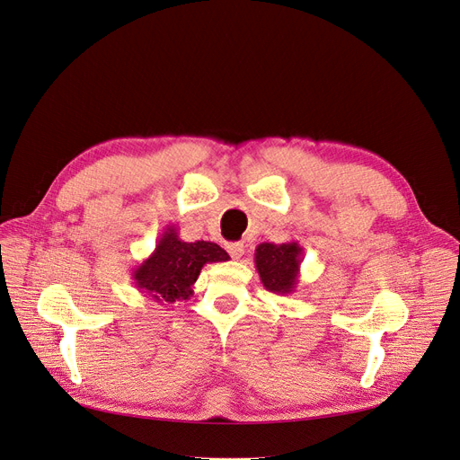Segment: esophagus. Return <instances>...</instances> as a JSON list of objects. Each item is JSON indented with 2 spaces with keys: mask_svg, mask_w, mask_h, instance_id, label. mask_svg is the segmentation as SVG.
I'll return each mask as SVG.
<instances>
[{
  "mask_svg": "<svg viewBox=\"0 0 460 460\" xmlns=\"http://www.w3.org/2000/svg\"><path fill=\"white\" fill-rule=\"evenodd\" d=\"M228 252H230V255H232L234 259H240V257H243V253H245V245H243L242 242L230 243V245H228Z\"/></svg>",
  "mask_w": 460,
  "mask_h": 460,
  "instance_id": "obj_1",
  "label": "esophagus"
}]
</instances>
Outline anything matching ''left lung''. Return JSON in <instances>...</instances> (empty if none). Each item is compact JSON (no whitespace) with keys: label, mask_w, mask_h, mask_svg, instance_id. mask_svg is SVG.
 Wrapping results in <instances>:
<instances>
[{"label":"left lung","mask_w":460,"mask_h":460,"mask_svg":"<svg viewBox=\"0 0 460 460\" xmlns=\"http://www.w3.org/2000/svg\"><path fill=\"white\" fill-rule=\"evenodd\" d=\"M303 247L299 242L261 243L255 249V267L262 286L272 294H294L299 282Z\"/></svg>","instance_id":"obj_1"}]
</instances>
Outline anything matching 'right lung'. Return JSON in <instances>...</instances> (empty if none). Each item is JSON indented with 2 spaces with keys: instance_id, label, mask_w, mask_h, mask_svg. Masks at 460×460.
I'll return each instance as SVG.
<instances>
[{
  "instance_id": "right-lung-1",
  "label": "right lung",
  "mask_w": 460,
  "mask_h": 460,
  "mask_svg": "<svg viewBox=\"0 0 460 460\" xmlns=\"http://www.w3.org/2000/svg\"><path fill=\"white\" fill-rule=\"evenodd\" d=\"M230 255L213 242H184L174 226H166L155 252L132 270V280L144 297L159 305L186 301L207 262L228 261Z\"/></svg>"
}]
</instances>
